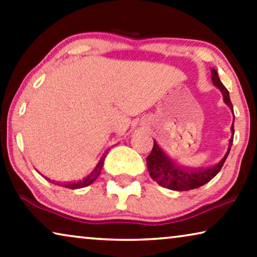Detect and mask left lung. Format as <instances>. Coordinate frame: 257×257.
Masks as SVG:
<instances>
[{
    "label": "left lung",
    "mask_w": 257,
    "mask_h": 257,
    "mask_svg": "<svg viewBox=\"0 0 257 257\" xmlns=\"http://www.w3.org/2000/svg\"><path fill=\"white\" fill-rule=\"evenodd\" d=\"M210 72H212V80L214 85L219 87L223 94L224 103L230 108H233V104H231L229 98V92L223 86V84L221 83L219 76H217V72L214 69H212ZM231 133L234 136V124L231 125ZM233 139L234 137H230L229 147H228L227 153L224 154L222 160H220L214 166L207 168H187L184 166H179L167 154H165L164 151L154 142L152 152L146 158L147 170L150 172L151 178L156 182H158L161 187L180 192L191 191V189L201 187V186L206 185L207 182L212 180L221 171L228 154L230 152L231 145H233Z\"/></svg>",
    "instance_id": "left-lung-1"
}]
</instances>
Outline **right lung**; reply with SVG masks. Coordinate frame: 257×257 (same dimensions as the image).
<instances>
[{"label": "right lung", "instance_id": "right-lung-1", "mask_svg": "<svg viewBox=\"0 0 257 257\" xmlns=\"http://www.w3.org/2000/svg\"><path fill=\"white\" fill-rule=\"evenodd\" d=\"M105 158H106V154H103V157L100 158L99 161H98V164L96 165V167L93 168L92 172H91L90 174H87L85 178H83L82 180L76 181V182H62L61 186L62 187H66L70 189H77V188L86 187V186L91 185L98 178V175L100 174L101 168H103V165H104Z\"/></svg>", "mask_w": 257, "mask_h": 257}]
</instances>
